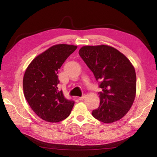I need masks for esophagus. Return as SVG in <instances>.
I'll return each instance as SVG.
<instances>
[{
    "instance_id": "esophagus-1",
    "label": "esophagus",
    "mask_w": 157,
    "mask_h": 157,
    "mask_svg": "<svg viewBox=\"0 0 157 157\" xmlns=\"http://www.w3.org/2000/svg\"><path fill=\"white\" fill-rule=\"evenodd\" d=\"M85 97H86V96H85V94H84V95H83V96H82V97H79L78 99L79 100V101H83V100L84 99Z\"/></svg>"
}]
</instances>
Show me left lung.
<instances>
[{"label": "left lung", "mask_w": 157, "mask_h": 157, "mask_svg": "<svg viewBox=\"0 0 157 157\" xmlns=\"http://www.w3.org/2000/svg\"><path fill=\"white\" fill-rule=\"evenodd\" d=\"M79 55L99 82L100 105L92 116L105 123L121 119L133 105L136 75L131 62L118 50L106 45L85 46Z\"/></svg>", "instance_id": "1"}]
</instances>
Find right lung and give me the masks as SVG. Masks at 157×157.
<instances>
[{
  "mask_svg": "<svg viewBox=\"0 0 157 157\" xmlns=\"http://www.w3.org/2000/svg\"><path fill=\"white\" fill-rule=\"evenodd\" d=\"M76 46L56 44L33 60L25 72L23 92L32 109L44 121L56 123L70 115L74 101L65 98L58 87V70Z\"/></svg>",
  "mask_w": 157,
  "mask_h": 157,
  "instance_id": "right-lung-1",
  "label": "right lung"
}]
</instances>
